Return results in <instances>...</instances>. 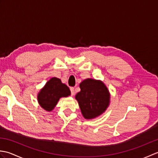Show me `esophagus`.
Here are the masks:
<instances>
[{
	"label": "esophagus",
	"instance_id": "1",
	"mask_svg": "<svg viewBox=\"0 0 158 158\" xmlns=\"http://www.w3.org/2000/svg\"><path fill=\"white\" fill-rule=\"evenodd\" d=\"M70 92H71V95L72 96H74L75 95V89H74V88H70Z\"/></svg>",
	"mask_w": 158,
	"mask_h": 158
}]
</instances>
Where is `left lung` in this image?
<instances>
[{"label": "left lung", "mask_w": 158, "mask_h": 158, "mask_svg": "<svg viewBox=\"0 0 158 158\" xmlns=\"http://www.w3.org/2000/svg\"><path fill=\"white\" fill-rule=\"evenodd\" d=\"M81 91L75 96L82 115L92 119L105 112L110 105V94L106 85L100 80L88 78L80 83Z\"/></svg>", "instance_id": "8db88e82"}]
</instances>
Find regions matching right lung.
Here are the masks:
<instances>
[{
	"instance_id": "right-lung-1",
	"label": "right lung",
	"mask_w": 158,
	"mask_h": 158,
	"mask_svg": "<svg viewBox=\"0 0 158 158\" xmlns=\"http://www.w3.org/2000/svg\"><path fill=\"white\" fill-rule=\"evenodd\" d=\"M70 95V91L69 87L62 83L60 79L52 77L38 93L37 100L43 109L47 111H52L60 98Z\"/></svg>"
}]
</instances>
